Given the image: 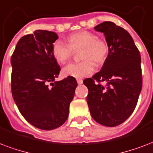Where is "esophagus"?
Returning <instances> with one entry per match:
<instances>
[{
    "label": "esophagus",
    "mask_w": 153,
    "mask_h": 153,
    "mask_svg": "<svg viewBox=\"0 0 153 153\" xmlns=\"http://www.w3.org/2000/svg\"><path fill=\"white\" fill-rule=\"evenodd\" d=\"M76 81H77L78 85H82V84H83L82 79H76Z\"/></svg>",
    "instance_id": "34e87169"
}]
</instances>
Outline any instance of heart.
Returning <instances> with one entry per match:
<instances>
[{"instance_id": "b5f03b06", "label": "heart", "mask_w": 153, "mask_h": 153, "mask_svg": "<svg viewBox=\"0 0 153 153\" xmlns=\"http://www.w3.org/2000/svg\"><path fill=\"white\" fill-rule=\"evenodd\" d=\"M68 45L60 41H55L52 47V54L55 60L60 65H64L72 56L73 51L80 52L82 60L80 63L69 64L62 70L64 76L82 78L93 74L97 65H102L107 58L108 45L106 41L97 38L91 32H76L67 38Z\"/></svg>"}]
</instances>
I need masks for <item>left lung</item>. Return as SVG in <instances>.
Listing matches in <instances>:
<instances>
[{
    "instance_id": "1",
    "label": "left lung",
    "mask_w": 153,
    "mask_h": 153,
    "mask_svg": "<svg viewBox=\"0 0 153 153\" xmlns=\"http://www.w3.org/2000/svg\"><path fill=\"white\" fill-rule=\"evenodd\" d=\"M94 28L105 35L108 54L100 72L84 80L88 89L87 103L96 121L115 127L125 121L137 106L142 88L141 58L125 29L111 21Z\"/></svg>"
}]
</instances>
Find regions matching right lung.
Returning <instances> with one entry per match:
<instances>
[{"label":"right lung","mask_w":153,"mask_h":153,"mask_svg":"<svg viewBox=\"0 0 153 153\" xmlns=\"http://www.w3.org/2000/svg\"><path fill=\"white\" fill-rule=\"evenodd\" d=\"M57 39L53 32L36 30L19 40L11 57L14 101L28 123L43 130L56 128L66 121L77 87L74 77L55 80L60 68L52 47Z\"/></svg>","instance_id":"right-lung-1"}]
</instances>
